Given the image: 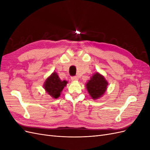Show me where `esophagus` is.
Here are the masks:
<instances>
[{"mask_svg":"<svg viewBox=\"0 0 150 150\" xmlns=\"http://www.w3.org/2000/svg\"><path fill=\"white\" fill-rule=\"evenodd\" d=\"M71 79L72 81H78V77L77 76H72L71 77Z\"/></svg>","mask_w":150,"mask_h":150,"instance_id":"esophagus-1","label":"esophagus"}]
</instances>
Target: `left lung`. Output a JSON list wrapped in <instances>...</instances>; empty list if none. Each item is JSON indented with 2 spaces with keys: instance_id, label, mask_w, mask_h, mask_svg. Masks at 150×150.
Here are the masks:
<instances>
[{
  "instance_id": "left-lung-1",
  "label": "left lung",
  "mask_w": 150,
  "mask_h": 150,
  "mask_svg": "<svg viewBox=\"0 0 150 150\" xmlns=\"http://www.w3.org/2000/svg\"><path fill=\"white\" fill-rule=\"evenodd\" d=\"M108 85L104 77L99 72H96L86 84L89 96L93 99H98L105 93Z\"/></svg>"
}]
</instances>
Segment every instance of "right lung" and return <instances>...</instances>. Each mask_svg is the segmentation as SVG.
I'll use <instances>...</instances> for the list:
<instances>
[{
	"label": "right lung",
	"instance_id": "1",
	"mask_svg": "<svg viewBox=\"0 0 150 150\" xmlns=\"http://www.w3.org/2000/svg\"><path fill=\"white\" fill-rule=\"evenodd\" d=\"M67 83V81H61L56 72H54L44 82V88L50 96L56 99L60 96L63 88Z\"/></svg>",
	"mask_w": 150,
	"mask_h": 150
}]
</instances>
